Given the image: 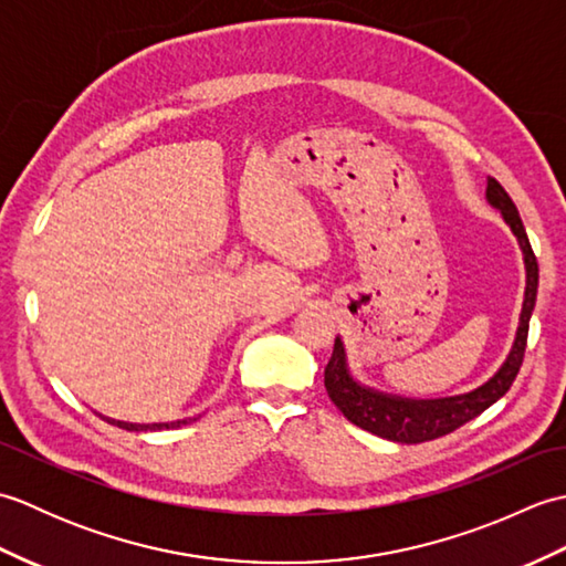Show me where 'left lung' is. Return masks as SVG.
Here are the masks:
<instances>
[{
	"label": "left lung",
	"mask_w": 566,
	"mask_h": 566,
	"mask_svg": "<svg viewBox=\"0 0 566 566\" xmlns=\"http://www.w3.org/2000/svg\"><path fill=\"white\" fill-rule=\"evenodd\" d=\"M486 201L494 209H499L503 221L511 226L513 235L518 238L525 262L523 311L506 363L499 367L494 377L484 381L482 387H476L474 391H467L460 396H444V399H406V396L384 394L359 384L350 375V367H347L343 340L335 338L333 355L326 367V391L331 396V401L340 408L343 416L350 420V423L371 432V436L406 444L428 442L448 436V432L469 423V420L476 418L479 413H484L491 403H496L501 396L511 389L515 375H518L525 355L527 326H531V316L537 298V260L531 248V240H527L518 209H515L513 199L494 177H489L486 182Z\"/></svg>",
	"instance_id": "left-lung-1"
}]
</instances>
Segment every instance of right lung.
<instances>
[{"label":"right lung","mask_w":566,"mask_h":566,"mask_svg":"<svg viewBox=\"0 0 566 566\" xmlns=\"http://www.w3.org/2000/svg\"><path fill=\"white\" fill-rule=\"evenodd\" d=\"M106 423H112V426H118V428H124V430H163V428H179V426H187V423H191V420H197V418H182V420H175V423H126V420H114V418H106V416H102Z\"/></svg>","instance_id":"1"}]
</instances>
